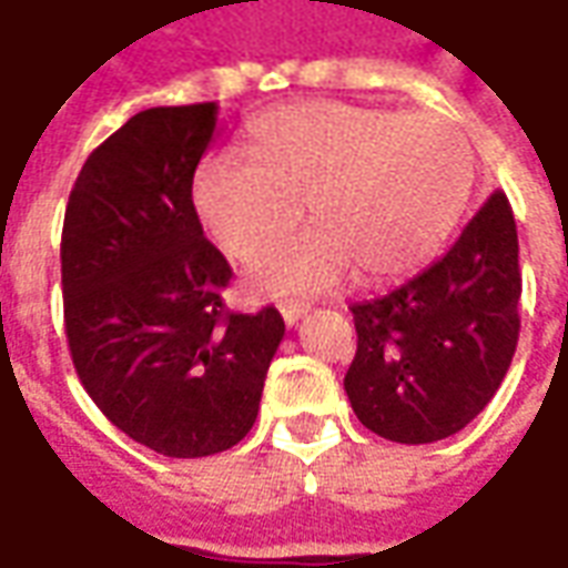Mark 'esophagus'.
Returning a JSON list of instances; mask_svg holds the SVG:
<instances>
[{
	"label": "esophagus",
	"instance_id": "esophagus-1",
	"mask_svg": "<svg viewBox=\"0 0 568 568\" xmlns=\"http://www.w3.org/2000/svg\"><path fill=\"white\" fill-rule=\"evenodd\" d=\"M307 310H310L307 301H288V304H283V307H280V313H283L285 325H295V322L301 320Z\"/></svg>",
	"mask_w": 568,
	"mask_h": 568
}]
</instances>
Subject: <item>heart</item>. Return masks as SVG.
Instances as JSON below:
<instances>
[{
    "instance_id": "obj_1",
    "label": "heart",
    "mask_w": 568,
    "mask_h": 568,
    "mask_svg": "<svg viewBox=\"0 0 568 568\" xmlns=\"http://www.w3.org/2000/svg\"><path fill=\"white\" fill-rule=\"evenodd\" d=\"M475 185V149L447 115L301 103L255 128L248 161L212 158L194 210L231 258H248L307 210L313 227L248 267L264 295H304L362 271L389 280L432 255Z\"/></svg>"
}]
</instances>
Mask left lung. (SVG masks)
Instances as JSON below:
<instances>
[{"mask_svg":"<svg viewBox=\"0 0 568 568\" xmlns=\"http://www.w3.org/2000/svg\"><path fill=\"white\" fill-rule=\"evenodd\" d=\"M517 301V224L496 191L444 258L349 307L358 346L344 389L358 423L398 444H432L468 426L508 374Z\"/></svg>","mask_w":568,"mask_h":568,"instance_id":"8db88e82","label":"left lung"}]
</instances>
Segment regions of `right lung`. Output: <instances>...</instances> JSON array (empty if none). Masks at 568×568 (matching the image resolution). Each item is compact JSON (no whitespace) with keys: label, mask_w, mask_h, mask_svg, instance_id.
I'll return each mask as SVG.
<instances>
[{"label":"right lung","mask_w":568,"mask_h":568,"mask_svg":"<svg viewBox=\"0 0 568 568\" xmlns=\"http://www.w3.org/2000/svg\"><path fill=\"white\" fill-rule=\"evenodd\" d=\"M219 105H158L93 149L63 222V316L79 381L128 438L173 459L231 450L258 417L285 334L227 313L231 264L191 200Z\"/></svg>","instance_id":"add662e5"}]
</instances>
